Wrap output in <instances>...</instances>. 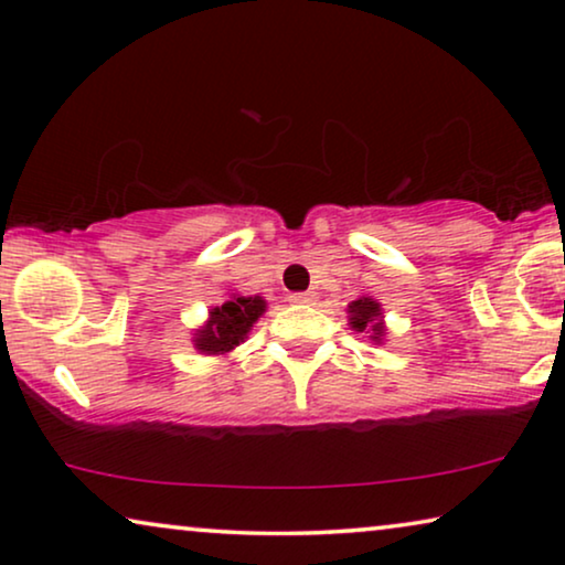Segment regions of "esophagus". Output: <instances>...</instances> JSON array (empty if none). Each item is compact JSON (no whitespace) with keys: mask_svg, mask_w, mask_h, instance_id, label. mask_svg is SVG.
Instances as JSON below:
<instances>
[{"mask_svg":"<svg viewBox=\"0 0 565 565\" xmlns=\"http://www.w3.org/2000/svg\"><path fill=\"white\" fill-rule=\"evenodd\" d=\"M290 303H316V292H292L290 296Z\"/></svg>","mask_w":565,"mask_h":565,"instance_id":"obj_1","label":"esophagus"}]
</instances>
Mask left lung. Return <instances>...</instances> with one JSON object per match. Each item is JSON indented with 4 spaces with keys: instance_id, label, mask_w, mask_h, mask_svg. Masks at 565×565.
Segmentation results:
<instances>
[{
    "instance_id": "8db88e82",
    "label": "left lung",
    "mask_w": 565,
    "mask_h": 565,
    "mask_svg": "<svg viewBox=\"0 0 565 565\" xmlns=\"http://www.w3.org/2000/svg\"><path fill=\"white\" fill-rule=\"evenodd\" d=\"M350 327L354 331H370V339L373 342H381L383 334H385V327H383V311H381V303L373 298H358L350 303Z\"/></svg>"
}]
</instances>
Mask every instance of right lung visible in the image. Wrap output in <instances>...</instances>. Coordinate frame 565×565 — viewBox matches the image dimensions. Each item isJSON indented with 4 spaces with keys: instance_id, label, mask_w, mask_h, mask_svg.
I'll use <instances>...</instances> for the list:
<instances>
[{
    "instance_id": "obj_1",
    "label": "right lung",
    "mask_w": 565,
    "mask_h": 565,
    "mask_svg": "<svg viewBox=\"0 0 565 565\" xmlns=\"http://www.w3.org/2000/svg\"><path fill=\"white\" fill-rule=\"evenodd\" d=\"M267 311V303L259 296L244 298L234 296L223 306L211 308L207 323L192 337L195 350L205 354H226L238 347L249 334L254 321Z\"/></svg>"
}]
</instances>
